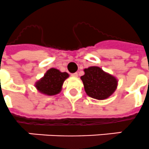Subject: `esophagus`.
<instances>
[{
  "label": "esophagus",
  "instance_id": "esophagus-1",
  "mask_svg": "<svg viewBox=\"0 0 149 149\" xmlns=\"http://www.w3.org/2000/svg\"><path fill=\"white\" fill-rule=\"evenodd\" d=\"M71 76H72V77H74V78H77L78 76V74L77 73V72H76V73H73L71 74Z\"/></svg>",
  "mask_w": 149,
  "mask_h": 149
}]
</instances>
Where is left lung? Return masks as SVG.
<instances>
[{"mask_svg": "<svg viewBox=\"0 0 149 149\" xmlns=\"http://www.w3.org/2000/svg\"><path fill=\"white\" fill-rule=\"evenodd\" d=\"M84 74L81 77L84 91L89 97L104 100L110 97L117 88L118 80L101 68L91 66L84 69Z\"/></svg>", "mask_w": 149, "mask_h": 149, "instance_id": "8db88e82", "label": "left lung"}]
</instances>
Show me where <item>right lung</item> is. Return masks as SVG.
I'll return each mask as SVG.
<instances>
[{"label": "right lung", "instance_id": "obj_1", "mask_svg": "<svg viewBox=\"0 0 149 149\" xmlns=\"http://www.w3.org/2000/svg\"><path fill=\"white\" fill-rule=\"evenodd\" d=\"M69 77L67 72H61L56 68H50L43 78L35 83L39 92L46 95H54L60 93L65 79Z\"/></svg>", "mask_w": 149, "mask_h": 149}]
</instances>
